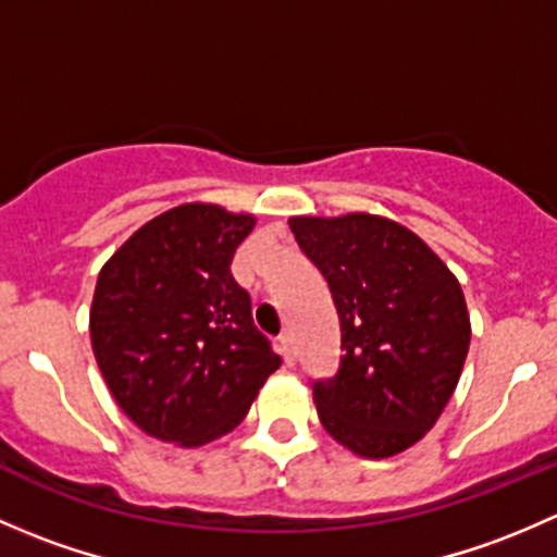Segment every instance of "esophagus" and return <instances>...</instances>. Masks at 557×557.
Listing matches in <instances>:
<instances>
[{"label": "esophagus", "mask_w": 557, "mask_h": 557, "mask_svg": "<svg viewBox=\"0 0 557 557\" xmlns=\"http://www.w3.org/2000/svg\"><path fill=\"white\" fill-rule=\"evenodd\" d=\"M277 345H280V356H283V361L288 363V367H290V363L296 361V347H294V339H290L288 334H283V336H280Z\"/></svg>", "instance_id": "esophagus-1"}]
</instances>
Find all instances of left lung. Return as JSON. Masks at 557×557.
<instances>
[{
    "label": "left lung",
    "instance_id": "obj_1",
    "mask_svg": "<svg viewBox=\"0 0 557 557\" xmlns=\"http://www.w3.org/2000/svg\"><path fill=\"white\" fill-rule=\"evenodd\" d=\"M288 226L339 314V369L312 383L320 423L363 458L407 450L450 401L469 352L458 280L387 218H290Z\"/></svg>",
    "mask_w": 557,
    "mask_h": 557
}]
</instances>
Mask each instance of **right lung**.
<instances>
[{"mask_svg": "<svg viewBox=\"0 0 557 557\" xmlns=\"http://www.w3.org/2000/svg\"><path fill=\"white\" fill-rule=\"evenodd\" d=\"M252 226L215 205L174 207L99 272L94 356L117 407L156 440L199 447L228 434L280 367L232 277Z\"/></svg>", "mask_w": 557, "mask_h": 557, "instance_id": "obj_1", "label": "right lung"}]
</instances>
